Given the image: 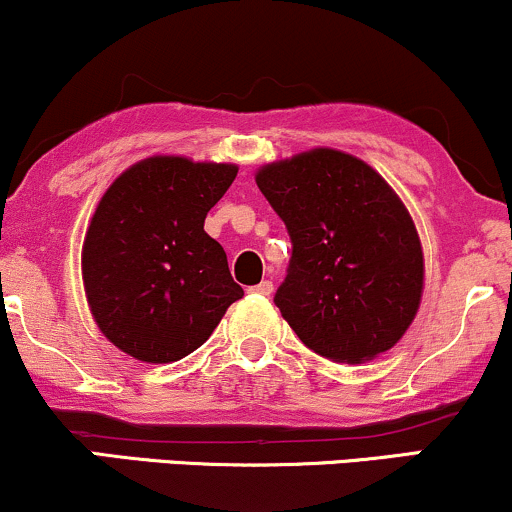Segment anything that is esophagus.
Listing matches in <instances>:
<instances>
[{"label": "esophagus", "mask_w": 512, "mask_h": 512, "mask_svg": "<svg viewBox=\"0 0 512 512\" xmlns=\"http://www.w3.org/2000/svg\"><path fill=\"white\" fill-rule=\"evenodd\" d=\"M250 291L252 293H257V296H272V291H274V284L272 281H260V284H255V286H250Z\"/></svg>", "instance_id": "34e87169"}]
</instances>
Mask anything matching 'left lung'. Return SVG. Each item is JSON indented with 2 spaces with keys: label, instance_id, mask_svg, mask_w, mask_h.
<instances>
[{
  "label": "left lung",
  "instance_id": "left-lung-1",
  "mask_svg": "<svg viewBox=\"0 0 512 512\" xmlns=\"http://www.w3.org/2000/svg\"><path fill=\"white\" fill-rule=\"evenodd\" d=\"M293 252L274 303L298 339L337 363H363L409 330L424 252L397 192L361 158L313 149L257 170Z\"/></svg>",
  "mask_w": 512,
  "mask_h": 512
}]
</instances>
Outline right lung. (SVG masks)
<instances>
[{"mask_svg": "<svg viewBox=\"0 0 512 512\" xmlns=\"http://www.w3.org/2000/svg\"><path fill=\"white\" fill-rule=\"evenodd\" d=\"M236 175L233 163L151 156L105 190L81 274L93 320L117 349L144 363L180 361L243 298L226 252L204 231Z\"/></svg>", "mask_w": 512, "mask_h": 512, "instance_id": "1", "label": "right lung"}]
</instances>
